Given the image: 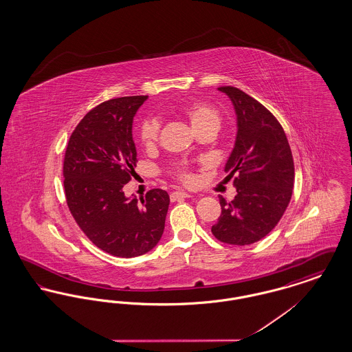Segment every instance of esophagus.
<instances>
[{
    "instance_id": "obj_1",
    "label": "esophagus",
    "mask_w": 352,
    "mask_h": 352,
    "mask_svg": "<svg viewBox=\"0 0 352 352\" xmlns=\"http://www.w3.org/2000/svg\"><path fill=\"white\" fill-rule=\"evenodd\" d=\"M191 195L184 192V191H175V192H171L170 194V199L173 201H179V199H184V198H190Z\"/></svg>"
}]
</instances>
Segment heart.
Returning <instances> with one entry per match:
<instances>
[{
    "label": "heart",
    "mask_w": 352,
    "mask_h": 352,
    "mask_svg": "<svg viewBox=\"0 0 352 352\" xmlns=\"http://www.w3.org/2000/svg\"><path fill=\"white\" fill-rule=\"evenodd\" d=\"M179 113L187 118L191 124L192 129L197 133L204 131H218L220 126V115L218 111L204 102V101H191L179 107ZM161 131V122L154 118H144L138 125V138L144 148L151 149L155 146ZM173 173L175 177L184 182H190L192 179V174L184 164H177L173 166Z\"/></svg>",
    "instance_id": "b5f03b06"
}]
</instances>
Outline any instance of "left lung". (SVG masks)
Masks as SVG:
<instances>
[{"mask_svg": "<svg viewBox=\"0 0 352 352\" xmlns=\"http://www.w3.org/2000/svg\"><path fill=\"white\" fill-rule=\"evenodd\" d=\"M234 104L237 134L226 171L236 197H220L221 214L211 232L231 245L253 244L277 226L292 198L294 164L286 134L268 109L241 89L219 87Z\"/></svg>", "mask_w": 352, "mask_h": 352, "instance_id": "8db88e82", "label": "left lung"}]
</instances>
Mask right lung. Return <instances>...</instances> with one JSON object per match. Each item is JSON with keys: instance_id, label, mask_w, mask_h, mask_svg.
Listing matches in <instances>:
<instances>
[{"instance_id": "obj_1", "label": "right lung", "mask_w": 352, "mask_h": 352, "mask_svg": "<svg viewBox=\"0 0 352 352\" xmlns=\"http://www.w3.org/2000/svg\"><path fill=\"white\" fill-rule=\"evenodd\" d=\"M146 99L118 98L91 109L71 134L63 162L66 201L75 221L101 251L125 258L157 245L170 203L161 188L140 201L122 191L135 174L132 125Z\"/></svg>"}]
</instances>
